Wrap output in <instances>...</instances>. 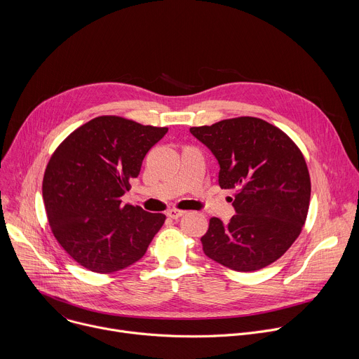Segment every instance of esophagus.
<instances>
[{
    "label": "esophagus",
    "instance_id": "obj_1",
    "mask_svg": "<svg viewBox=\"0 0 359 359\" xmlns=\"http://www.w3.org/2000/svg\"><path fill=\"white\" fill-rule=\"evenodd\" d=\"M186 212H183V210H179V209H169L168 212H166V215H168V217H170V219H179L180 216H183Z\"/></svg>",
    "mask_w": 359,
    "mask_h": 359
}]
</instances>
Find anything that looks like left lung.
I'll list each match as a JSON object with an SVG mask.
<instances>
[{
	"instance_id": "obj_1",
	"label": "left lung",
	"mask_w": 359,
	"mask_h": 359,
	"mask_svg": "<svg viewBox=\"0 0 359 359\" xmlns=\"http://www.w3.org/2000/svg\"><path fill=\"white\" fill-rule=\"evenodd\" d=\"M220 165L219 184L234 189L236 216L212 217L200 241L209 259L234 271L277 262L299 236L311 197L302 151L277 126L252 116L190 128Z\"/></svg>"
}]
</instances>
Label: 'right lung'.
Returning a JSON list of instances; mask_svg holds the SVG:
<instances>
[{
    "label": "right lung",
    "instance_id": "obj_1",
    "mask_svg": "<svg viewBox=\"0 0 359 359\" xmlns=\"http://www.w3.org/2000/svg\"><path fill=\"white\" fill-rule=\"evenodd\" d=\"M166 132L122 116H97L53 153L42 180L45 212L57 241L79 266L109 274L144 255L166 216L122 204V196Z\"/></svg>",
    "mask_w": 359,
    "mask_h": 359
}]
</instances>
